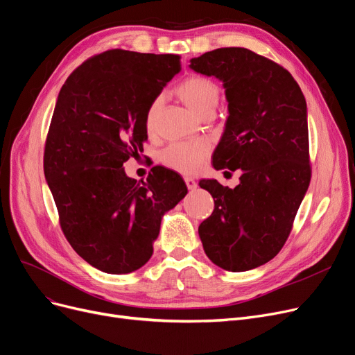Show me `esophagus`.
<instances>
[{
	"mask_svg": "<svg viewBox=\"0 0 355 355\" xmlns=\"http://www.w3.org/2000/svg\"><path fill=\"white\" fill-rule=\"evenodd\" d=\"M184 181H186L189 190H194L197 187V181L194 178H191V177H186V178H184Z\"/></svg>",
	"mask_w": 355,
	"mask_h": 355,
	"instance_id": "34e87169",
	"label": "esophagus"
}]
</instances>
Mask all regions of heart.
Listing matches in <instances>:
<instances>
[{"instance_id": "heart-1", "label": "heart", "mask_w": 355, "mask_h": 355, "mask_svg": "<svg viewBox=\"0 0 355 355\" xmlns=\"http://www.w3.org/2000/svg\"><path fill=\"white\" fill-rule=\"evenodd\" d=\"M180 94L194 113L202 116L207 112H214L216 105L219 103L220 91L219 87L206 76L194 75L180 85ZM161 101L162 96H158L149 105L145 120L148 129L153 125ZM210 150L211 145L207 139L175 142L162 150L161 161L168 168L181 174H194L203 166Z\"/></svg>"}]
</instances>
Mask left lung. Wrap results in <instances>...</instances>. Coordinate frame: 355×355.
Listing matches in <instances>:
<instances>
[{
  "label": "left lung",
  "instance_id": "obj_1",
  "mask_svg": "<svg viewBox=\"0 0 355 355\" xmlns=\"http://www.w3.org/2000/svg\"><path fill=\"white\" fill-rule=\"evenodd\" d=\"M190 62L225 87L229 116L213 166L241 169L235 189L198 182L214 198L198 235L213 264L248 271L280 252L309 187L306 100L287 69L250 49L220 48Z\"/></svg>",
  "mask_w": 355,
  "mask_h": 355
}]
</instances>
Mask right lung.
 <instances>
[{
	"instance_id": "1",
	"label": "right lung",
	"mask_w": 355,
	"mask_h": 355,
	"mask_svg": "<svg viewBox=\"0 0 355 355\" xmlns=\"http://www.w3.org/2000/svg\"><path fill=\"white\" fill-rule=\"evenodd\" d=\"M178 55L112 49L88 58L59 91L43 169L60 229L75 252L109 274L145 266L165 211L186 197L173 169L146 181L125 173L148 139L146 112L181 71Z\"/></svg>"
}]
</instances>
